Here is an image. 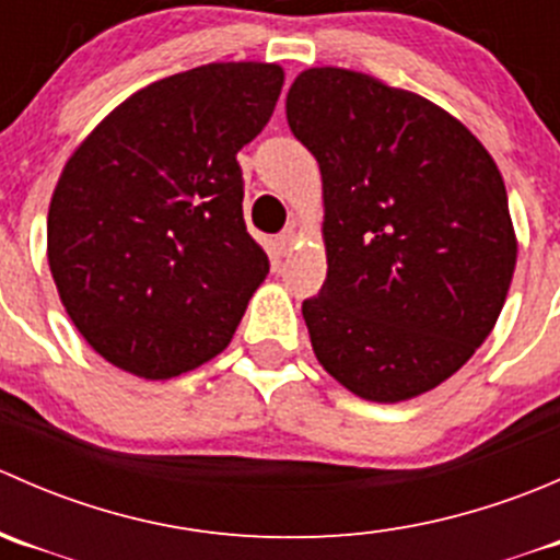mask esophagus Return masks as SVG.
Here are the masks:
<instances>
[{"label": "esophagus", "mask_w": 560, "mask_h": 560, "mask_svg": "<svg viewBox=\"0 0 560 560\" xmlns=\"http://www.w3.org/2000/svg\"><path fill=\"white\" fill-rule=\"evenodd\" d=\"M298 235L295 230H287V233H281L279 238H276V248H279V254H290L292 246H295Z\"/></svg>", "instance_id": "obj_1"}]
</instances>
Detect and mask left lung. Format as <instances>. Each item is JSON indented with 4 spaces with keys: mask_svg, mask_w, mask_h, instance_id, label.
<instances>
[{
    "mask_svg": "<svg viewBox=\"0 0 560 560\" xmlns=\"http://www.w3.org/2000/svg\"><path fill=\"white\" fill-rule=\"evenodd\" d=\"M319 162L327 279L303 301L322 369L376 404L447 382L490 336L517 262L493 156L444 107L312 67L287 94Z\"/></svg>",
    "mask_w": 560,
    "mask_h": 560,
    "instance_id": "left-lung-1",
    "label": "left lung"
}]
</instances>
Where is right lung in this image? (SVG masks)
I'll use <instances>...</instances> for the list:
<instances>
[{
    "mask_svg": "<svg viewBox=\"0 0 560 560\" xmlns=\"http://www.w3.org/2000/svg\"><path fill=\"white\" fill-rule=\"evenodd\" d=\"M284 70L217 61L140 89L72 151L48 208V265L89 347L140 380L217 358L268 254L246 233L238 151Z\"/></svg>",
    "mask_w": 560,
    "mask_h": 560,
    "instance_id": "right-lung-1",
    "label": "right lung"
}]
</instances>
